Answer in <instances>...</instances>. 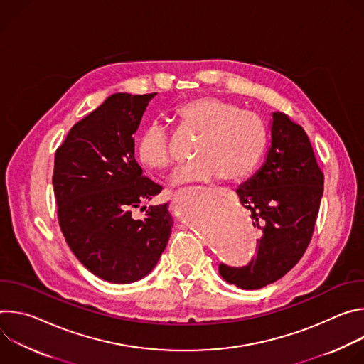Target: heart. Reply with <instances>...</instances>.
<instances>
[{
    "label": "heart",
    "instance_id": "1",
    "mask_svg": "<svg viewBox=\"0 0 364 364\" xmlns=\"http://www.w3.org/2000/svg\"><path fill=\"white\" fill-rule=\"evenodd\" d=\"M174 117L183 131L198 135L196 160L176 173V184L210 183L220 177L232 183L242 181L264 157L268 145L265 119L232 100L194 97L180 103ZM136 151L139 161L151 170L163 171L173 164L167 129L159 122L144 129Z\"/></svg>",
    "mask_w": 364,
    "mask_h": 364
}]
</instances>
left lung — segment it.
I'll return each instance as SVG.
<instances>
[{"label": "left lung", "instance_id": "8db88e82", "mask_svg": "<svg viewBox=\"0 0 364 364\" xmlns=\"http://www.w3.org/2000/svg\"><path fill=\"white\" fill-rule=\"evenodd\" d=\"M323 191L324 174L308 135L288 115L274 112L267 160L236 190L262 232L257 253L242 268L220 264L222 278L242 289H259L291 271L313 237Z\"/></svg>", "mask_w": 364, "mask_h": 364}]
</instances>
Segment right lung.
<instances>
[{
  "instance_id": "obj_1",
  "label": "right lung",
  "mask_w": 364,
  "mask_h": 364,
  "mask_svg": "<svg viewBox=\"0 0 364 364\" xmlns=\"http://www.w3.org/2000/svg\"><path fill=\"white\" fill-rule=\"evenodd\" d=\"M155 95H111L73 125L56 151L53 188L62 233L79 262L112 284L148 275L171 235L167 203L149 205L144 220L132 216L163 190L142 177L134 157V134Z\"/></svg>"
}]
</instances>
